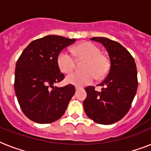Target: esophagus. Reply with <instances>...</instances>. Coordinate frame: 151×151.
Instances as JSON below:
<instances>
[{
	"mask_svg": "<svg viewBox=\"0 0 151 151\" xmlns=\"http://www.w3.org/2000/svg\"><path fill=\"white\" fill-rule=\"evenodd\" d=\"M80 89H81V88L78 87V86H75V90L77 91V92H78V90H80Z\"/></svg>",
	"mask_w": 151,
	"mask_h": 151,
	"instance_id": "esophagus-1",
	"label": "esophagus"
}]
</instances>
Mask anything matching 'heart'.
<instances>
[{
	"mask_svg": "<svg viewBox=\"0 0 151 151\" xmlns=\"http://www.w3.org/2000/svg\"><path fill=\"white\" fill-rule=\"evenodd\" d=\"M79 59H85L81 69L82 72H73L66 76V81L76 86H85L92 83L97 78H102L107 73L108 62L102 55L100 50L90 42H84L72 49ZM57 65L61 72L68 73L73 70L75 60L68 51L63 50L57 56Z\"/></svg>",
	"mask_w": 151,
	"mask_h": 151,
	"instance_id": "obj_1",
	"label": "heart"
}]
</instances>
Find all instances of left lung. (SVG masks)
Masks as SVG:
<instances>
[{
    "label": "left lung",
    "instance_id": "obj_1",
    "mask_svg": "<svg viewBox=\"0 0 151 151\" xmlns=\"http://www.w3.org/2000/svg\"><path fill=\"white\" fill-rule=\"evenodd\" d=\"M103 45L110 60V70L101 83L102 91L93 86L85 88L87 97L83 102L87 116L95 122L111 124L124 117L136 96L138 81L135 60L132 55L117 41L106 37H92Z\"/></svg>",
    "mask_w": 151,
    "mask_h": 151
}]
</instances>
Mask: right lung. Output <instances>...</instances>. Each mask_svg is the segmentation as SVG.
I'll use <instances>...</instances> for the list:
<instances>
[{"mask_svg": "<svg viewBox=\"0 0 151 151\" xmlns=\"http://www.w3.org/2000/svg\"><path fill=\"white\" fill-rule=\"evenodd\" d=\"M76 39L48 35L32 41L18 59L15 91L22 112L39 124L52 123L64 114L75 93L74 86L55 87L64 79L57 65V56Z\"/></svg>", "mask_w": 151, "mask_h": 151, "instance_id": "1", "label": "right lung"}]
</instances>
